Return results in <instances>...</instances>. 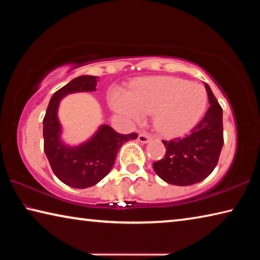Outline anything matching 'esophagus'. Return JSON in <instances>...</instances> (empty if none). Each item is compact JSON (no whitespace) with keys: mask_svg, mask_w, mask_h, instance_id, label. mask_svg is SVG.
<instances>
[{"mask_svg":"<svg viewBox=\"0 0 260 260\" xmlns=\"http://www.w3.org/2000/svg\"><path fill=\"white\" fill-rule=\"evenodd\" d=\"M138 140H139V142H141V143H148L149 141H150V136H149L146 133H141V134H139Z\"/></svg>","mask_w":260,"mask_h":260,"instance_id":"obj_1","label":"esophagus"}]
</instances>
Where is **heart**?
Listing matches in <instances>:
<instances>
[{
  "instance_id": "1",
  "label": "heart",
  "mask_w": 260,
  "mask_h": 260,
  "mask_svg": "<svg viewBox=\"0 0 260 260\" xmlns=\"http://www.w3.org/2000/svg\"><path fill=\"white\" fill-rule=\"evenodd\" d=\"M110 105L127 120L140 122L153 113V125L166 138H178L199 124L208 104V94L200 85L177 77L142 78L129 91L114 87Z\"/></svg>"
}]
</instances>
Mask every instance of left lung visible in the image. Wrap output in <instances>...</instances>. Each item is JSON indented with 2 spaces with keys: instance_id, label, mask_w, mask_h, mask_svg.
<instances>
[{
  "instance_id": "left-lung-1",
  "label": "left lung",
  "mask_w": 260,
  "mask_h": 260,
  "mask_svg": "<svg viewBox=\"0 0 260 260\" xmlns=\"http://www.w3.org/2000/svg\"><path fill=\"white\" fill-rule=\"evenodd\" d=\"M204 85L210 103L204 118L187 138L162 141L166 148L165 157L152 164L158 177L170 184L199 183L217 166L223 146L222 109L210 86Z\"/></svg>"
}]
</instances>
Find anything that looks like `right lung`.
I'll return each instance as SVG.
<instances>
[{
    "label": "right lung",
    "instance_id": "right-lung-1",
    "mask_svg": "<svg viewBox=\"0 0 260 260\" xmlns=\"http://www.w3.org/2000/svg\"><path fill=\"white\" fill-rule=\"evenodd\" d=\"M98 77L80 76L51 96L43 118L45 152L52 172L61 182L77 189L99 183L113 167L117 153L136 133L119 134L109 125H101L89 139L79 144H68L61 138L63 127L58 118L59 104L65 96L96 90Z\"/></svg>",
    "mask_w": 260,
    "mask_h": 260
}]
</instances>
